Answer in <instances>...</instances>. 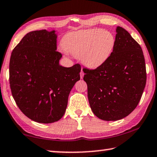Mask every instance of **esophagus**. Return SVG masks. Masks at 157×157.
Returning a JSON list of instances; mask_svg holds the SVG:
<instances>
[{
	"instance_id": "34e87169",
	"label": "esophagus",
	"mask_w": 157,
	"mask_h": 157,
	"mask_svg": "<svg viewBox=\"0 0 157 157\" xmlns=\"http://www.w3.org/2000/svg\"><path fill=\"white\" fill-rule=\"evenodd\" d=\"M84 75V71L82 70V71H81V72H80V78H81V79H82V78H83Z\"/></svg>"
}]
</instances>
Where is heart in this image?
<instances>
[{"label":"heart","instance_id":"1","mask_svg":"<svg viewBox=\"0 0 157 157\" xmlns=\"http://www.w3.org/2000/svg\"><path fill=\"white\" fill-rule=\"evenodd\" d=\"M116 44L113 34L101 28L84 30L67 34L63 40L66 51L86 67L96 68L106 62L112 53Z\"/></svg>","mask_w":157,"mask_h":157}]
</instances>
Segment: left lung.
I'll use <instances>...</instances> for the list:
<instances>
[{
    "label": "left lung",
    "mask_w": 157,
    "mask_h": 157,
    "mask_svg": "<svg viewBox=\"0 0 157 157\" xmlns=\"http://www.w3.org/2000/svg\"><path fill=\"white\" fill-rule=\"evenodd\" d=\"M116 44L109 58L95 70L83 69L90 107L107 121L124 118L137 107L146 84L141 47L124 28H116Z\"/></svg>",
    "instance_id": "1"
}]
</instances>
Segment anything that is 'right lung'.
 Returning <instances> with one entry per match:
<instances>
[{
  "label": "right lung",
  "mask_w": 157,
  "mask_h": 157,
  "mask_svg": "<svg viewBox=\"0 0 157 157\" xmlns=\"http://www.w3.org/2000/svg\"><path fill=\"white\" fill-rule=\"evenodd\" d=\"M57 31L30 32L12 52L10 84L21 111L39 123H52L64 115L69 94L80 79L81 66L59 65Z\"/></svg>",
  "instance_id": "right-lung-1"
}]
</instances>
